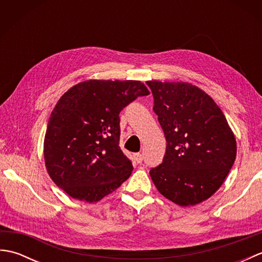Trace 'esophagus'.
Wrapping results in <instances>:
<instances>
[{"instance_id":"esophagus-1","label":"esophagus","mask_w":262,"mask_h":262,"mask_svg":"<svg viewBox=\"0 0 262 262\" xmlns=\"http://www.w3.org/2000/svg\"><path fill=\"white\" fill-rule=\"evenodd\" d=\"M134 160L136 161L137 163H141L142 161H143V155H142L141 153H136V154H134Z\"/></svg>"}]
</instances>
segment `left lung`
<instances>
[{"label": "left lung", "mask_w": 262, "mask_h": 262, "mask_svg": "<svg viewBox=\"0 0 262 262\" xmlns=\"http://www.w3.org/2000/svg\"><path fill=\"white\" fill-rule=\"evenodd\" d=\"M164 132L162 163L149 171L161 194L179 206L214 194L234 163L236 141L224 114L202 89L186 82L147 81Z\"/></svg>", "instance_id": "8db88e82"}]
</instances>
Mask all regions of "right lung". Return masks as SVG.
Segmentation results:
<instances>
[{"instance_id": "right-lung-1", "label": "right lung", "mask_w": 262, "mask_h": 262, "mask_svg": "<svg viewBox=\"0 0 262 262\" xmlns=\"http://www.w3.org/2000/svg\"><path fill=\"white\" fill-rule=\"evenodd\" d=\"M149 94L140 81L89 80L72 86L49 117L43 158L49 177L72 198L96 203L133 171L119 146V114Z\"/></svg>"}]
</instances>
